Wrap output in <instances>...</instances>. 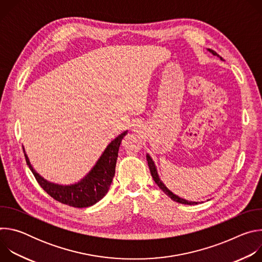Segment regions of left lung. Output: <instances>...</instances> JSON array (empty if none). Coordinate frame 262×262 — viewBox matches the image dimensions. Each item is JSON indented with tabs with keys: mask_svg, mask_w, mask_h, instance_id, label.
Instances as JSON below:
<instances>
[{
	"mask_svg": "<svg viewBox=\"0 0 262 262\" xmlns=\"http://www.w3.org/2000/svg\"><path fill=\"white\" fill-rule=\"evenodd\" d=\"M208 51L212 54V55H214V56H217V57H220L214 51H212V50H210V49H208ZM221 58V60H222V57H220ZM147 162H148V166H149V170H150V173H151V176H152V178H154V180L156 181V183L159 185V188L167 195V196H169L173 201H176V202H178V203H182V204H189V205H193V204H197V202H190V201H186V200H184V199H182V198H180V197H178V196H176L175 194H173L171 191H169L166 186L164 185V183L161 181V179H160V177H159V175H158V172H157V168H156V166H155V163H154V161L151 160V158L149 157L148 155H147Z\"/></svg>",
	"mask_w": 262,
	"mask_h": 262,
	"instance_id": "1",
	"label": "left lung"
}]
</instances>
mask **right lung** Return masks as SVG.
<instances>
[{
    "mask_svg": "<svg viewBox=\"0 0 262 262\" xmlns=\"http://www.w3.org/2000/svg\"><path fill=\"white\" fill-rule=\"evenodd\" d=\"M126 134L127 130L123 132L116 139L112 141L89 174L80 182L72 185L63 186L47 181L38 173H36L31 166L27 155L25 154L26 162L37 182L56 201L78 208L88 207L101 200L107 193L112 180H113L115 175L119 146L122 138Z\"/></svg>",
    "mask_w": 262,
    "mask_h": 262,
    "instance_id": "add662e5",
    "label": "right lung"
}]
</instances>
